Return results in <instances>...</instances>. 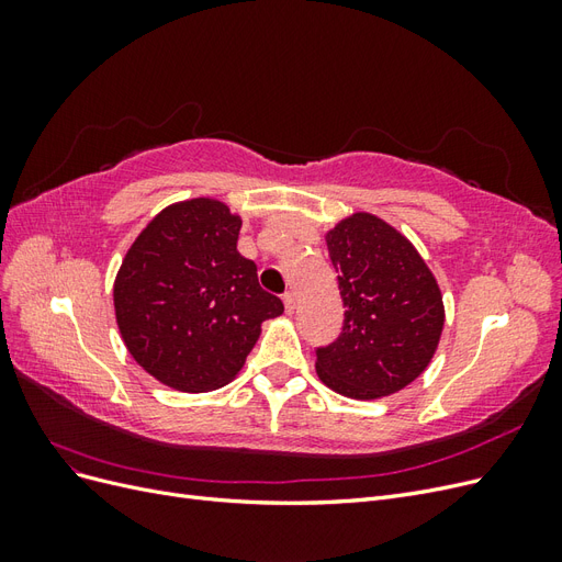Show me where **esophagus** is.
Here are the masks:
<instances>
[{"label":"esophagus","mask_w":562,"mask_h":562,"mask_svg":"<svg viewBox=\"0 0 562 562\" xmlns=\"http://www.w3.org/2000/svg\"><path fill=\"white\" fill-rule=\"evenodd\" d=\"M283 304H285V312H288V314L295 312V295H293L291 291L283 293Z\"/></svg>","instance_id":"1"}]
</instances>
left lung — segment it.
Masks as SVG:
<instances>
[{
	"instance_id": "left-lung-1",
	"label": "left lung",
	"mask_w": 562,
	"mask_h": 562,
	"mask_svg": "<svg viewBox=\"0 0 562 562\" xmlns=\"http://www.w3.org/2000/svg\"><path fill=\"white\" fill-rule=\"evenodd\" d=\"M326 244L347 312L335 342L316 349L318 378L356 401L396 394L434 359L440 288L417 248L372 213L339 220Z\"/></svg>"
}]
</instances>
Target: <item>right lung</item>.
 <instances>
[{"mask_svg":"<svg viewBox=\"0 0 562 562\" xmlns=\"http://www.w3.org/2000/svg\"><path fill=\"white\" fill-rule=\"evenodd\" d=\"M241 217L199 196L164 209L114 279V314L131 356L161 384L201 394L232 382L283 302L236 250Z\"/></svg>","mask_w":562,"mask_h":562,"instance_id":"obj_1","label":"right lung"}]
</instances>
